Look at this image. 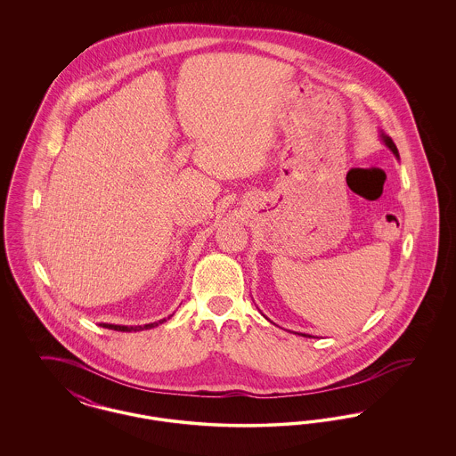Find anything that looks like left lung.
I'll return each mask as SVG.
<instances>
[{"mask_svg": "<svg viewBox=\"0 0 456 456\" xmlns=\"http://www.w3.org/2000/svg\"><path fill=\"white\" fill-rule=\"evenodd\" d=\"M383 136V140H385V143H387V147L390 149L391 152L395 153L396 157H398V149H396V145L393 143V140H391L390 136H387V134H381Z\"/></svg>", "mask_w": 456, "mask_h": 456, "instance_id": "obj_1", "label": "left lung"}]
</instances>
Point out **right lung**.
Instances as JSON below:
<instances>
[{
  "mask_svg": "<svg viewBox=\"0 0 456 456\" xmlns=\"http://www.w3.org/2000/svg\"><path fill=\"white\" fill-rule=\"evenodd\" d=\"M166 322V318L164 320H160L159 323H164ZM159 323H151V325L145 326H119V325H106V323H102L101 326H104V328H109V330H116V331H140V330H149V328H153V326L159 325Z\"/></svg>",
  "mask_w": 456,
  "mask_h": 456,
  "instance_id": "add662e5",
  "label": "right lung"
}]
</instances>
